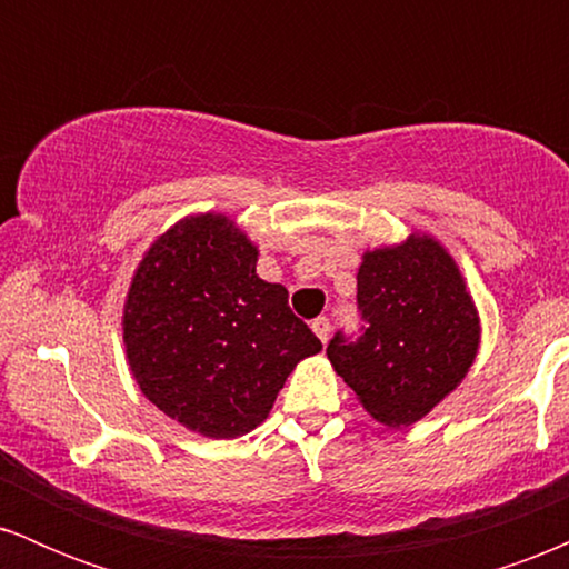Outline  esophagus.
<instances>
[{
    "label": "esophagus",
    "instance_id": "obj_1",
    "mask_svg": "<svg viewBox=\"0 0 569 569\" xmlns=\"http://www.w3.org/2000/svg\"><path fill=\"white\" fill-rule=\"evenodd\" d=\"M312 331H316V337L321 339L323 345L329 342V335H331V323H329V318H326V316L316 318V321H312Z\"/></svg>",
    "mask_w": 569,
    "mask_h": 569
}]
</instances>
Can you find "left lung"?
<instances>
[{
  "label": "left lung",
  "mask_w": 569,
  "mask_h": 569,
  "mask_svg": "<svg viewBox=\"0 0 569 569\" xmlns=\"http://www.w3.org/2000/svg\"><path fill=\"white\" fill-rule=\"evenodd\" d=\"M363 335H337L331 367L361 407L388 428L430 415L471 371L481 318L452 253L433 234L363 251L358 267Z\"/></svg>",
  "instance_id": "1"
}]
</instances>
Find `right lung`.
<instances>
[{
  "label": "right lung",
  "instance_id": "add662e5",
  "mask_svg": "<svg viewBox=\"0 0 569 569\" xmlns=\"http://www.w3.org/2000/svg\"><path fill=\"white\" fill-rule=\"evenodd\" d=\"M259 248L224 213H192L143 251L122 305L130 375L162 415L206 439L262 426L286 377L321 352Z\"/></svg>",
  "mask_w": 569,
  "mask_h": 569
}]
</instances>
